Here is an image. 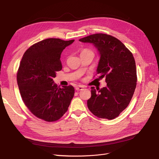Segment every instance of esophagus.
<instances>
[{"label":"esophagus","instance_id":"1","mask_svg":"<svg viewBox=\"0 0 159 159\" xmlns=\"http://www.w3.org/2000/svg\"><path fill=\"white\" fill-rule=\"evenodd\" d=\"M84 88V87L83 85H78V86L75 87V90L76 91H81Z\"/></svg>","mask_w":159,"mask_h":159}]
</instances>
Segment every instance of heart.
Listing matches in <instances>:
<instances>
[{
	"label": "heart",
	"mask_w": 159,
	"mask_h": 159,
	"mask_svg": "<svg viewBox=\"0 0 159 159\" xmlns=\"http://www.w3.org/2000/svg\"><path fill=\"white\" fill-rule=\"evenodd\" d=\"M92 52V51H91L90 49H84L83 51H82L81 53H83V52Z\"/></svg>",
	"instance_id": "obj_1"
}]
</instances>
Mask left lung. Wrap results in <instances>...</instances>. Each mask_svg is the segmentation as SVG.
<instances>
[{
	"instance_id": "1",
	"label": "left lung",
	"mask_w": 159,
	"mask_h": 159,
	"mask_svg": "<svg viewBox=\"0 0 159 159\" xmlns=\"http://www.w3.org/2000/svg\"><path fill=\"white\" fill-rule=\"evenodd\" d=\"M79 41L93 43L97 48L100 58L97 72L100 79L106 78L107 83L100 89L91 87L88 108L99 118L115 119L129 106L136 87L134 57L121 42L111 35L94 34Z\"/></svg>"
}]
</instances>
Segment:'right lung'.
I'll return each mask as SVG.
<instances>
[{"mask_svg":"<svg viewBox=\"0 0 159 159\" xmlns=\"http://www.w3.org/2000/svg\"><path fill=\"white\" fill-rule=\"evenodd\" d=\"M74 40L48 39L25 52L17 73V81L25 105L34 116L47 122L59 120L67 111L74 95L72 85L54 84L62 70L61 53Z\"/></svg>","mask_w":159,"mask_h":159,"instance_id":"1","label":"right lung"}]
</instances>
